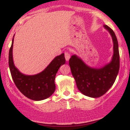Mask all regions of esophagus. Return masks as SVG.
<instances>
[{
    "label": "esophagus",
    "mask_w": 130,
    "mask_h": 130,
    "mask_svg": "<svg viewBox=\"0 0 130 130\" xmlns=\"http://www.w3.org/2000/svg\"><path fill=\"white\" fill-rule=\"evenodd\" d=\"M65 60H66V61H69V59H70V53H68V52H65Z\"/></svg>",
    "instance_id": "esophagus-1"
}]
</instances>
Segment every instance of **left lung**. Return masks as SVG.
<instances>
[{
  "mask_svg": "<svg viewBox=\"0 0 130 130\" xmlns=\"http://www.w3.org/2000/svg\"><path fill=\"white\" fill-rule=\"evenodd\" d=\"M104 27L109 32L113 42V55L110 62L102 67L93 68L76 55L69 60L77 88L84 95L90 98H99L104 95L115 83L120 69V53L116 36L109 27L104 25Z\"/></svg>",
  "mask_w": 130,
  "mask_h": 130,
  "instance_id": "left-lung-1",
  "label": "left lung"
}]
</instances>
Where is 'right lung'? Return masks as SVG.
I'll list each match as a JSON object with an SVG mask.
<instances>
[{"label": "right lung", "mask_w": 130, "mask_h": 130, "mask_svg": "<svg viewBox=\"0 0 130 130\" xmlns=\"http://www.w3.org/2000/svg\"><path fill=\"white\" fill-rule=\"evenodd\" d=\"M14 37L9 50V65L12 78L21 92L29 99L41 101L50 97L55 90V79L60 66L65 63L64 53L57 56L44 70L35 75H26L21 73L15 66L13 60L12 49Z\"/></svg>", "instance_id": "obj_1"}]
</instances>
